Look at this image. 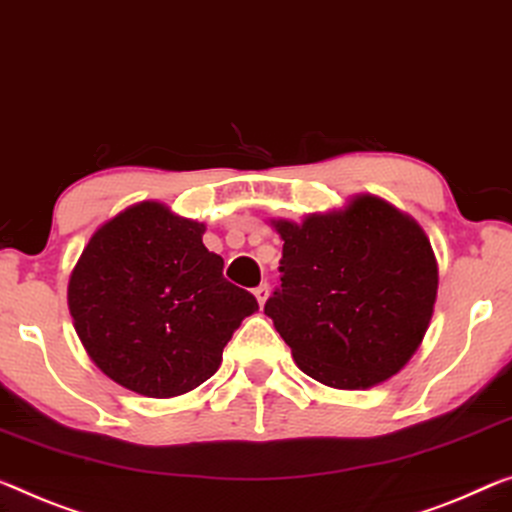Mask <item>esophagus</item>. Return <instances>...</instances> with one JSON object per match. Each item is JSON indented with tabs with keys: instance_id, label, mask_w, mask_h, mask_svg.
<instances>
[{
	"instance_id": "34e87169",
	"label": "esophagus",
	"mask_w": 512,
	"mask_h": 512,
	"mask_svg": "<svg viewBox=\"0 0 512 512\" xmlns=\"http://www.w3.org/2000/svg\"><path fill=\"white\" fill-rule=\"evenodd\" d=\"M267 295H270V288H267V283H261V286L254 288V297L261 306L267 302Z\"/></svg>"
}]
</instances>
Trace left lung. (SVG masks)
Segmentation results:
<instances>
[{"mask_svg":"<svg viewBox=\"0 0 512 512\" xmlns=\"http://www.w3.org/2000/svg\"><path fill=\"white\" fill-rule=\"evenodd\" d=\"M283 240L281 288L265 313L295 364L334 389H371L419 350L437 300L439 270L426 231L373 194L272 219Z\"/></svg>","mask_w":512,"mask_h":512,"instance_id":"8db88e82","label":"left lung"}]
</instances>
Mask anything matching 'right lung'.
I'll return each instance as SVG.
<instances>
[{
	"instance_id": "add662e5",
	"label": "right lung",
	"mask_w": 512,
	"mask_h": 512,
	"mask_svg": "<svg viewBox=\"0 0 512 512\" xmlns=\"http://www.w3.org/2000/svg\"><path fill=\"white\" fill-rule=\"evenodd\" d=\"M206 224L160 201L107 219L70 272L68 309L86 355L109 380L174 398L217 373L256 297L224 279Z\"/></svg>"
}]
</instances>
